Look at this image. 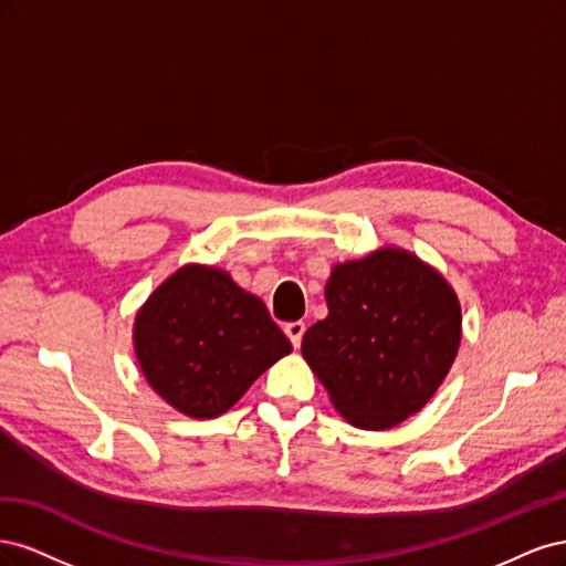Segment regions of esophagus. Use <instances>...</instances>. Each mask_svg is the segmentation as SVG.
<instances>
[{
	"instance_id": "34e87169",
	"label": "esophagus",
	"mask_w": 566,
	"mask_h": 566,
	"mask_svg": "<svg viewBox=\"0 0 566 566\" xmlns=\"http://www.w3.org/2000/svg\"><path fill=\"white\" fill-rule=\"evenodd\" d=\"M304 331H306V325H304L302 321H293V323H287V325H285V335L290 337V342H293V347H295V349L302 345V335H304Z\"/></svg>"
}]
</instances>
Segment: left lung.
I'll return each mask as SVG.
<instances>
[{"instance_id":"obj_1","label":"left lung","mask_w":566,"mask_h":566,"mask_svg":"<svg viewBox=\"0 0 566 566\" xmlns=\"http://www.w3.org/2000/svg\"><path fill=\"white\" fill-rule=\"evenodd\" d=\"M328 316L302 337V356L337 413L358 430L401 424L434 397L462 339L453 285L403 248L339 262L325 283Z\"/></svg>"}]
</instances>
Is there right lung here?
<instances>
[{
  "instance_id": "right-lung-1",
  "label": "right lung",
  "mask_w": 566,
  "mask_h": 566,
  "mask_svg": "<svg viewBox=\"0 0 566 566\" xmlns=\"http://www.w3.org/2000/svg\"><path fill=\"white\" fill-rule=\"evenodd\" d=\"M134 354L146 382L179 413L210 420L293 352L264 302L227 269L184 264L134 316Z\"/></svg>"
}]
</instances>
